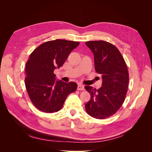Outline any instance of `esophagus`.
<instances>
[{
    "instance_id": "obj_1",
    "label": "esophagus",
    "mask_w": 152,
    "mask_h": 152,
    "mask_svg": "<svg viewBox=\"0 0 152 152\" xmlns=\"http://www.w3.org/2000/svg\"><path fill=\"white\" fill-rule=\"evenodd\" d=\"M77 90L79 91H84V86L79 84L77 86Z\"/></svg>"
}]
</instances>
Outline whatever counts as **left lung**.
Listing matches in <instances>:
<instances>
[{"instance_id": "1", "label": "left lung", "mask_w": 152, "mask_h": 152, "mask_svg": "<svg viewBox=\"0 0 152 152\" xmlns=\"http://www.w3.org/2000/svg\"><path fill=\"white\" fill-rule=\"evenodd\" d=\"M86 44L94 54L95 70L102 75V86L98 89L85 86L91 94L85 108L94 118H108L118 111L125 100L129 84L127 65L113 44L103 40L88 41Z\"/></svg>"}]
</instances>
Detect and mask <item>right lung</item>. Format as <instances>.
Listing matches in <instances>:
<instances>
[{
	"instance_id": "1",
	"label": "right lung",
	"mask_w": 152,
	"mask_h": 152,
	"mask_svg": "<svg viewBox=\"0 0 152 152\" xmlns=\"http://www.w3.org/2000/svg\"><path fill=\"white\" fill-rule=\"evenodd\" d=\"M79 42L56 39L41 44L31 53L26 64L25 86L29 97L35 107L46 113L60 110L77 84L57 80L55 69L63 65Z\"/></svg>"
}]
</instances>
